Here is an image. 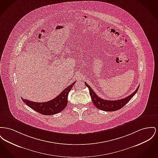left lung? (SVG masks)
Here are the masks:
<instances>
[{"label": "left lung", "instance_id": "left-lung-1", "mask_svg": "<svg viewBox=\"0 0 158 158\" xmlns=\"http://www.w3.org/2000/svg\"><path fill=\"white\" fill-rule=\"evenodd\" d=\"M85 84L86 86L89 88V94L91 95V100L94 106L100 110L106 111H116V110H119L130 102V100L137 93L139 88V86H138V88L136 89V90L134 93L124 98H122L121 100H118L112 101V100H103L102 98L98 97L88 84H86V82H85Z\"/></svg>", "mask_w": 158, "mask_h": 158}]
</instances>
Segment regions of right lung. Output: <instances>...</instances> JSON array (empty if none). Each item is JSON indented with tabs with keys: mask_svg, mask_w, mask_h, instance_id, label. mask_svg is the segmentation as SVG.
Wrapping results in <instances>:
<instances>
[{
	"mask_svg": "<svg viewBox=\"0 0 158 158\" xmlns=\"http://www.w3.org/2000/svg\"><path fill=\"white\" fill-rule=\"evenodd\" d=\"M76 82L65 88L55 98L49 102H33L26 99H23V102L33 110L44 115H52L63 111L67 104L68 94Z\"/></svg>",
	"mask_w": 158,
	"mask_h": 158,
	"instance_id": "right-lung-1",
	"label": "right lung"
}]
</instances>
